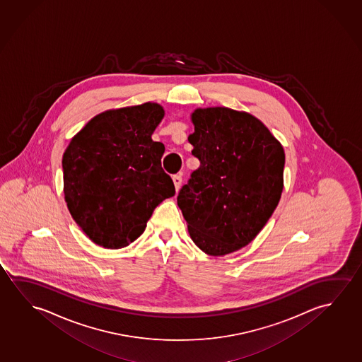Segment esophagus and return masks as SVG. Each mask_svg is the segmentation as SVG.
<instances>
[{
	"label": "esophagus",
	"mask_w": 362,
	"mask_h": 362,
	"mask_svg": "<svg viewBox=\"0 0 362 362\" xmlns=\"http://www.w3.org/2000/svg\"><path fill=\"white\" fill-rule=\"evenodd\" d=\"M173 184H175V187H176V189H180V187H181V184H182V176L181 175H175L173 177Z\"/></svg>",
	"instance_id": "obj_1"
}]
</instances>
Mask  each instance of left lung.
Instances as JSON below:
<instances>
[{"label":"left lung","instance_id":"8db88e82","mask_svg":"<svg viewBox=\"0 0 362 362\" xmlns=\"http://www.w3.org/2000/svg\"><path fill=\"white\" fill-rule=\"evenodd\" d=\"M189 136L200 167L177 196L192 240L220 257L245 247L281 199L286 156L255 117L229 108L196 110Z\"/></svg>","mask_w":362,"mask_h":362}]
</instances>
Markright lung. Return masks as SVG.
Here are the masks:
<instances>
[{
  "label": "right lung",
  "instance_id": "right-lung-1",
  "mask_svg": "<svg viewBox=\"0 0 362 362\" xmlns=\"http://www.w3.org/2000/svg\"><path fill=\"white\" fill-rule=\"evenodd\" d=\"M163 115L155 103L104 112L64 153L68 209L100 247L118 249L136 240L156 206L176 192L162 168L165 146L151 138Z\"/></svg>",
  "mask_w": 362,
  "mask_h": 362
}]
</instances>
